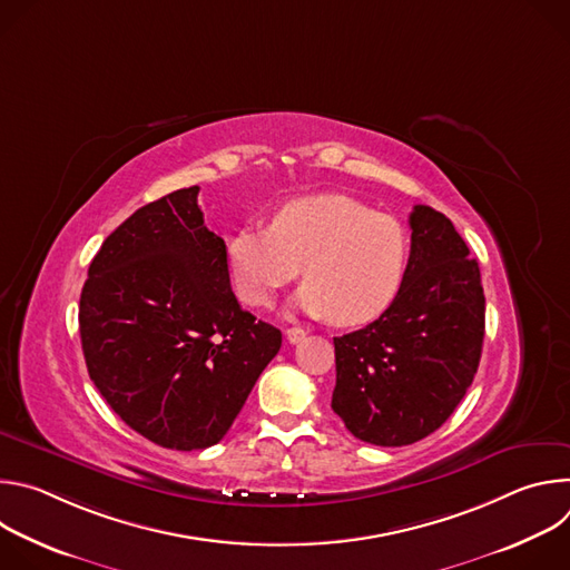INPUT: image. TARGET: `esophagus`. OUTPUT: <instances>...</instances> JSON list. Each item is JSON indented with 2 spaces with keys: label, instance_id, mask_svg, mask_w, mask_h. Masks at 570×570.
<instances>
[{
  "label": "esophagus",
  "instance_id": "obj_1",
  "mask_svg": "<svg viewBox=\"0 0 570 570\" xmlns=\"http://www.w3.org/2000/svg\"><path fill=\"white\" fill-rule=\"evenodd\" d=\"M286 338H288V343L295 345L304 338V330L302 327H291V330H286Z\"/></svg>",
  "mask_w": 570,
  "mask_h": 570
}]
</instances>
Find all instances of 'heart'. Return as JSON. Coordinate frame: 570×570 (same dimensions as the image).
Listing matches in <instances>:
<instances>
[{
	"mask_svg": "<svg viewBox=\"0 0 570 570\" xmlns=\"http://www.w3.org/2000/svg\"><path fill=\"white\" fill-rule=\"evenodd\" d=\"M411 238L387 214L343 194L282 205L271 227H243L227 240V264L243 302L264 306L302 268L293 306L336 327L376 320L409 271Z\"/></svg>",
	"mask_w": 570,
	"mask_h": 570,
	"instance_id": "b5f03b06",
	"label": "heart"
}]
</instances>
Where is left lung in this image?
<instances>
[{"instance_id": "left-lung-1", "label": "left lung", "mask_w": 570, "mask_h": 570, "mask_svg": "<svg viewBox=\"0 0 570 570\" xmlns=\"http://www.w3.org/2000/svg\"><path fill=\"white\" fill-rule=\"evenodd\" d=\"M411 257L394 302L367 327L334 338V413L376 446L438 431L466 394L484 338L478 262L429 205L411 214Z\"/></svg>"}]
</instances>
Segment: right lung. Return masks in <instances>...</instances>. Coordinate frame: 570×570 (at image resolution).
<instances>
[{
	"instance_id": "right-lung-1",
	"label": "right lung",
	"mask_w": 570,
	"mask_h": 570,
	"mask_svg": "<svg viewBox=\"0 0 570 570\" xmlns=\"http://www.w3.org/2000/svg\"><path fill=\"white\" fill-rule=\"evenodd\" d=\"M198 187L126 218L90 264L78 327L110 409L146 440L198 451L223 440L282 332L243 311L225 240L207 229Z\"/></svg>"
}]
</instances>
